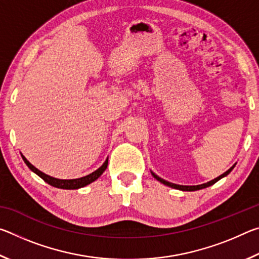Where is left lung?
Wrapping results in <instances>:
<instances>
[{"instance_id":"obj_1","label":"left lung","mask_w":259,"mask_h":259,"mask_svg":"<svg viewBox=\"0 0 259 259\" xmlns=\"http://www.w3.org/2000/svg\"><path fill=\"white\" fill-rule=\"evenodd\" d=\"M236 164V163H235ZM235 164H233L231 166V168L227 170L226 172H224L223 175H221V176L219 177H217V178H214V179H212V181H210V182H208V183H204V184H201V185H193V186H187V185H178V184H174V183H170V182H166V181H164V179H162L161 177H159L157 176V175H155L154 172L153 171H151V174H152V176L154 177L156 181H159L160 183H162V184H164V185H166V186H169V187H172V188H176V190H181V191H187V192H192V191H198V190H202V188H205V187H209V186H211V185H213L214 183H217L219 179H222V178H224V177H226L227 175H229L232 170H233V168L235 166Z\"/></svg>"}]
</instances>
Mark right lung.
<instances>
[{"label":"right lung","mask_w":259,"mask_h":259,"mask_svg":"<svg viewBox=\"0 0 259 259\" xmlns=\"http://www.w3.org/2000/svg\"><path fill=\"white\" fill-rule=\"evenodd\" d=\"M21 157H23V160L26 163V165H27L33 172L36 174L38 177H41L46 183H48L49 185L57 187V188H63V190H77V188H81V187L89 185V184H91L95 181H97V179L102 176L103 172L106 170L107 164H108V157H107L106 161L104 162L103 165L100 166V168H98L94 172L87 175V176H84V177L76 178V179H58V178L51 177V176H49V175L40 171V170H38L37 168H35V166L30 163V162L26 159L23 154H21Z\"/></svg>","instance_id":"add662e5"}]
</instances>
